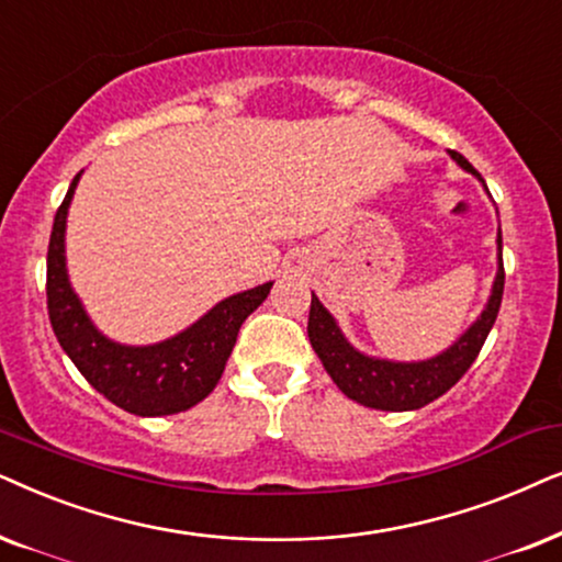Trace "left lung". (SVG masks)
<instances>
[{
  "mask_svg": "<svg viewBox=\"0 0 562 562\" xmlns=\"http://www.w3.org/2000/svg\"><path fill=\"white\" fill-rule=\"evenodd\" d=\"M454 161L470 175L481 179L465 156L450 151ZM488 192V187H485ZM498 269L493 280L488 303L481 311L473 324L460 334L445 351L437 357L418 359V362H395V359L370 357L357 347H351L347 336L336 324V318L326 311V305L318 301V295H311V316H308V339L321 362L336 387L347 398L362 403L368 408L380 411H416L431 403L439 395H445L458 380L470 370L481 351L485 336L491 334L496 324L501 295H504V259H501V228H498Z\"/></svg>",
  "mask_w": 562,
  "mask_h": 562,
  "instance_id": "8db88e82",
  "label": "left lung"
}]
</instances>
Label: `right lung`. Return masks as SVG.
Wrapping results in <instances>:
<instances>
[{
	"instance_id": "right-lung-1",
	"label": "right lung",
	"mask_w": 562,
	"mask_h": 562,
	"mask_svg": "<svg viewBox=\"0 0 562 562\" xmlns=\"http://www.w3.org/2000/svg\"><path fill=\"white\" fill-rule=\"evenodd\" d=\"M79 177L56 211L48 244V316L61 349L87 378V383L136 416H169L198 406L213 393L234 351L238 328L265 303L272 282L215 303L205 316L169 339L133 347L112 341L92 324L74 293L66 269V215Z\"/></svg>"
}]
</instances>
